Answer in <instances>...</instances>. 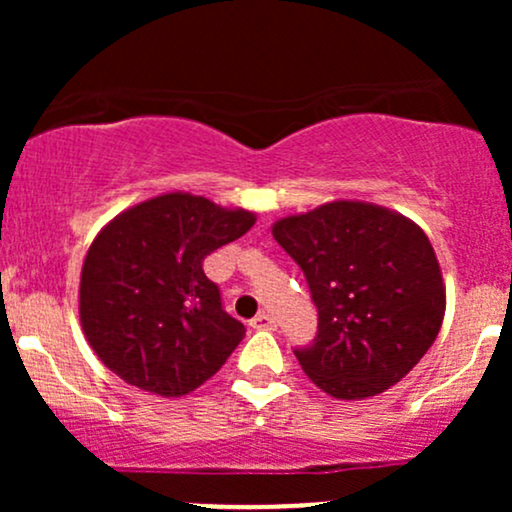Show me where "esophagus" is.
<instances>
[{"label": "esophagus", "mask_w": 512, "mask_h": 512, "mask_svg": "<svg viewBox=\"0 0 512 512\" xmlns=\"http://www.w3.org/2000/svg\"><path fill=\"white\" fill-rule=\"evenodd\" d=\"M250 327H252V330H269V332H274L276 330V320H274L272 315H267V313H257L250 320Z\"/></svg>", "instance_id": "1"}]
</instances>
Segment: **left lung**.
Here are the masks:
<instances>
[{"instance_id": "left-lung-1", "label": "left lung", "mask_w": 512, "mask_h": 512, "mask_svg": "<svg viewBox=\"0 0 512 512\" xmlns=\"http://www.w3.org/2000/svg\"><path fill=\"white\" fill-rule=\"evenodd\" d=\"M274 240L301 267L317 308L313 344L296 349L337 399L387 390L436 342L445 286L426 233L366 202H330L276 221Z\"/></svg>"}]
</instances>
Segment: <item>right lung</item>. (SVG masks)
Wrapping results in <instances>:
<instances>
[{"mask_svg": "<svg viewBox=\"0 0 512 512\" xmlns=\"http://www.w3.org/2000/svg\"><path fill=\"white\" fill-rule=\"evenodd\" d=\"M255 214L173 192L122 211L81 269L79 317L98 358L129 385L182 397L207 383L245 337L204 257L250 231Z\"/></svg>", "mask_w": 512, "mask_h": 512, "instance_id": "1", "label": "right lung"}]
</instances>
